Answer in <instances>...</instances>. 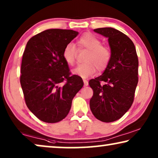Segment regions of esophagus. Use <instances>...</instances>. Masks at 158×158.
Returning a JSON list of instances; mask_svg holds the SVG:
<instances>
[{"mask_svg":"<svg viewBox=\"0 0 158 158\" xmlns=\"http://www.w3.org/2000/svg\"><path fill=\"white\" fill-rule=\"evenodd\" d=\"M83 83H84V85L85 86H87L88 85V81H86L85 79L83 80Z\"/></svg>","mask_w":158,"mask_h":158,"instance_id":"1","label":"esophagus"}]
</instances>
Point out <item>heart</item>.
Segmentation results:
<instances>
[{"instance_id":"1","label":"heart","mask_w":158,"mask_h":158,"mask_svg":"<svg viewBox=\"0 0 158 158\" xmlns=\"http://www.w3.org/2000/svg\"><path fill=\"white\" fill-rule=\"evenodd\" d=\"M77 46L79 49H88V52L85 59L86 62L73 69V74L86 78L94 74L96 67L100 70L106 68L111 58V52L106 47L101 45V42L96 36L91 34H84L77 40ZM76 52L73 43L67 44L62 52L64 61L73 65L75 63Z\"/></svg>"}]
</instances>
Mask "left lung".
I'll return each mask as SVG.
<instances>
[{
    "mask_svg": "<svg viewBox=\"0 0 158 158\" xmlns=\"http://www.w3.org/2000/svg\"><path fill=\"white\" fill-rule=\"evenodd\" d=\"M94 31L108 38L111 58L103 74L89 81L94 90L90 108L97 119L112 122L132 104L138 83V57L132 41L122 32L111 27Z\"/></svg>",
    "mask_w": 158,
    "mask_h": 158,
    "instance_id": "left-lung-1",
    "label": "left lung"
}]
</instances>
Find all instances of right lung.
Instances as JSON below:
<instances>
[{
  "label": "right lung",
  "instance_id": "right-lung-1",
  "mask_svg": "<svg viewBox=\"0 0 158 158\" xmlns=\"http://www.w3.org/2000/svg\"><path fill=\"white\" fill-rule=\"evenodd\" d=\"M77 34L73 30H45L30 39L23 52L20 82L26 104L44 122L65 118L73 98L83 86L81 77L71 75L62 57L64 47Z\"/></svg>",
  "mask_w": 158,
  "mask_h": 158
}]
</instances>
